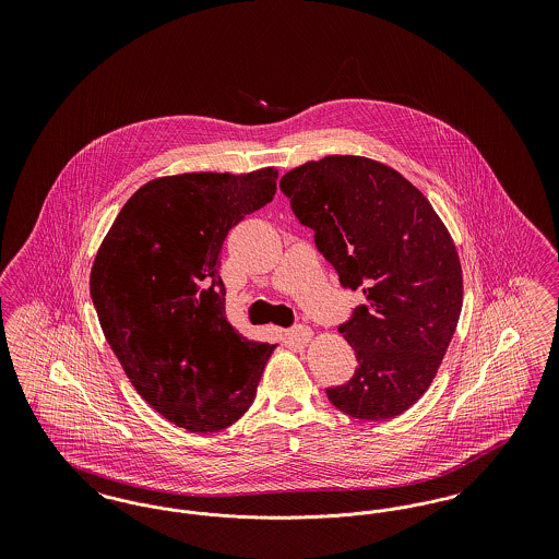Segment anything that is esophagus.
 <instances>
[{
    "instance_id": "esophagus-1",
    "label": "esophagus",
    "mask_w": 559,
    "mask_h": 559,
    "mask_svg": "<svg viewBox=\"0 0 559 559\" xmlns=\"http://www.w3.org/2000/svg\"><path fill=\"white\" fill-rule=\"evenodd\" d=\"M287 337L292 340L293 344L306 346V344L312 340V331H310L308 326H304V324H297V326H292V329L287 331Z\"/></svg>"
}]
</instances>
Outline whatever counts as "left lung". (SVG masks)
<instances>
[{"label": "left lung", "mask_w": 559, "mask_h": 559, "mask_svg": "<svg viewBox=\"0 0 559 559\" xmlns=\"http://www.w3.org/2000/svg\"><path fill=\"white\" fill-rule=\"evenodd\" d=\"M281 190L342 287L367 297L340 324L358 369L326 399L362 421L399 417L426 394L461 314L463 276L447 226L396 169L367 157L308 160Z\"/></svg>", "instance_id": "1"}]
</instances>
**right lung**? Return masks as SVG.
<instances>
[{
    "instance_id": "add662e5",
    "label": "right lung",
    "mask_w": 559,
    "mask_h": 559,
    "mask_svg": "<svg viewBox=\"0 0 559 559\" xmlns=\"http://www.w3.org/2000/svg\"><path fill=\"white\" fill-rule=\"evenodd\" d=\"M274 167L182 174L138 188L103 240L90 293L135 392L178 427L213 433L253 404L274 346L226 320L228 230L276 192Z\"/></svg>"
}]
</instances>
